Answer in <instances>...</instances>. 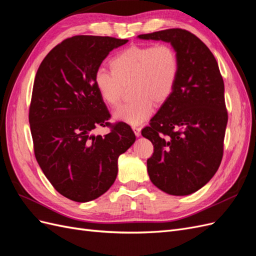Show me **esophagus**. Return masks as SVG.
Returning <instances> with one entry per match:
<instances>
[{"label":"esophagus","mask_w":256,"mask_h":256,"mask_svg":"<svg viewBox=\"0 0 256 256\" xmlns=\"http://www.w3.org/2000/svg\"><path fill=\"white\" fill-rule=\"evenodd\" d=\"M132 130H134V134H136V136H141V128L140 127H136V126H134L132 127Z\"/></svg>","instance_id":"obj_1"}]
</instances>
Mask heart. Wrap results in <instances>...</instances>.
Returning a JSON list of instances; mask_svg holds the SVG:
<instances>
[{
  "instance_id": "obj_1",
  "label": "heart",
  "mask_w": 256,
  "mask_h": 256,
  "mask_svg": "<svg viewBox=\"0 0 256 256\" xmlns=\"http://www.w3.org/2000/svg\"><path fill=\"white\" fill-rule=\"evenodd\" d=\"M111 70L100 68L95 86L104 102L114 106L120 102L124 85L131 83L130 102L113 112L114 120L138 126L150 118L154 102L164 104L171 97L180 74V58L170 44L131 46L112 58Z\"/></svg>"
}]
</instances>
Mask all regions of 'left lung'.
<instances>
[{
  "mask_svg": "<svg viewBox=\"0 0 256 256\" xmlns=\"http://www.w3.org/2000/svg\"><path fill=\"white\" fill-rule=\"evenodd\" d=\"M171 44L180 58L175 88L142 136L152 143L147 172L157 188L189 196L212 180L220 166L228 124L224 83L207 46L182 28L138 36Z\"/></svg>",
  "mask_w": 256,
  "mask_h": 256,
  "instance_id": "left-lung-1",
  "label": "left lung"
}]
</instances>
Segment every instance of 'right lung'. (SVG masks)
<instances>
[{"label": "right lung", "mask_w": 256, "mask_h": 256, "mask_svg": "<svg viewBox=\"0 0 256 256\" xmlns=\"http://www.w3.org/2000/svg\"><path fill=\"white\" fill-rule=\"evenodd\" d=\"M127 40L79 35L54 47L38 68L28 122L36 160L58 193L85 203L102 196L118 176V160L136 141L132 129L116 124L95 86L102 60Z\"/></svg>", "instance_id": "right-lung-1"}]
</instances>
